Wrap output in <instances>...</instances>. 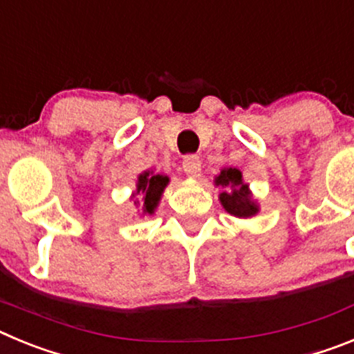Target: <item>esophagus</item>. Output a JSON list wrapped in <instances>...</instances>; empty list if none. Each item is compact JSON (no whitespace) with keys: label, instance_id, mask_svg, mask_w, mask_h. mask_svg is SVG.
I'll return each mask as SVG.
<instances>
[{"label":"esophagus","instance_id":"esophagus-1","mask_svg":"<svg viewBox=\"0 0 354 354\" xmlns=\"http://www.w3.org/2000/svg\"><path fill=\"white\" fill-rule=\"evenodd\" d=\"M200 167H202V165H200L198 156L189 154V156H186V158L183 159V168H184V171L189 175V177H198L200 170H202Z\"/></svg>","mask_w":354,"mask_h":354}]
</instances>
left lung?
Returning <instances> with one entry per match:
<instances>
[{
  "label": "left lung",
  "mask_w": 354,
  "mask_h": 354,
  "mask_svg": "<svg viewBox=\"0 0 354 354\" xmlns=\"http://www.w3.org/2000/svg\"><path fill=\"white\" fill-rule=\"evenodd\" d=\"M214 184L223 189L220 193V202L228 214L236 218H252L257 214V202L253 200L248 184H245L243 174L237 168H223L220 175H216Z\"/></svg>",
  "instance_id": "left-lung-1"
}]
</instances>
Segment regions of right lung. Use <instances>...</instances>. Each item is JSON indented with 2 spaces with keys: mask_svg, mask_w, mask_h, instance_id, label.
<instances>
[{
  "mask_svg": "<svg viewBox=\"0 0 354 354\" xmlns=\"http://www.w3.org/2000/svg\"><path fill=\"white\" fill-rule=\"evenodd\" d=\"M168 183H170V179H168L167 175L154 174L152 170H147L138 175L136 192L133 193V196H140V198L134 200V205L142 207L143 216L154 214V211L158 209L159 200H161L162 192L168 186Z\"/></svg>",
  "mask_w": 354,
  "mask_h": 354,
  "instance_id": "right-lung-1",
  "label": "right lung"
}]
</instances>
